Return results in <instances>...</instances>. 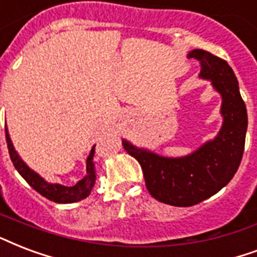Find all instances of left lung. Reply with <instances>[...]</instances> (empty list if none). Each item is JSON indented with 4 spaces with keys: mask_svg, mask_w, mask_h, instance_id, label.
Masks as SVG:
<instances>
[{
    "mask_svg": "<svg viewBox=\"0 0 257 257\" xmlns=\"http://www.w3.org/2000/svg\"><path fill=\"white\" fill-rule=\"evenodd\" d=\"M190 59L201 62V76L210 79L222 95L224 124L218 136L185 158H163L150 151L137 150L122 142L124 150L140 163L150 194L171 206L197 205L218 193L232 181L244 154L248 126L245 103L237 78L224 59L203 50H194Z\"/></svg>",
    "mask_w": 257,
    "mask_h": 257,
    "instance_id": "left-lung-1",
    "label": "left lung"
}]
</instances>
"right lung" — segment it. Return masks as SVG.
I'll return each instance as SVG.
<instances>
[{
    "label": "right lung",
    "mask_w": 257,
    "mask_h": 257,
    "mask_svg": "<svg viewBox=\"0 0 257 257\" xmlns=\"http://www.w3.org/2000/svg\"><path fill=\"white\" fill-rule=\"evenodd\" d=\"M5 135H7L8 150H9V155H11V159L13 162L15 168L19 171L20 175L27 181V183L32 189L36 190L40 195H43L44 198L50 199V201L56 203H72L89 197L90 193H91V189H93L94 182H95V171H94L93 163L94 148L90 151V155L86 159V176L82 181L78 182L72 187L62 185H51V183H47L43 178L37 175L36 172H33L23 160L20 159V156L13 148L7 126H5Z\"/></svg>",
    "instance_id": "1"
}]
</instances>
